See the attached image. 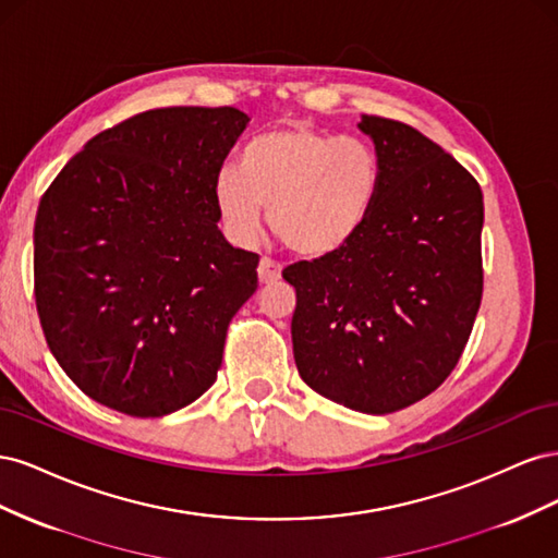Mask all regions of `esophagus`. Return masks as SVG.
I'll use <instances>...</instances> for the list:
<instances>
[{
  "instance_id": "esophagus-1",
  "label": "esophagus",
  "mask_w": 558,
  "mask_h": 558,
  "mask_svg": "<svg viewBox=\"0 0 558 558\" xmlns=\"http://www.w3.org/2000/svg\"><path fill=\"white\" fill-rule=\"evenodd\" d=\"M258 279L260 283L269 286V283H277L281 279V265L275 263L272 258H263L258 265Z\"/></svg>"
}]
</instances>
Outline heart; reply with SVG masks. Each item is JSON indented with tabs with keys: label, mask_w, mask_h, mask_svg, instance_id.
<instances>
[{
	"label": "heart",
	"mask_w": 558,
	"mask_h": 558,
	"mask_svg": "<svg viewBox=\"0 0 558 558\" xmlns=\"http://www.w3.org/2000/svg\"><path fill=\"white\" fill-rule=\"evenodd\" d=\"M384 185L377 150L312 125L256 134L240 150V172L221 170L214 202L228 232L251 242L260 207L275 238L300 258H330L359 238Z\"/></svg>",
	"instance_id": "b5f03b06"
}]
</instances>
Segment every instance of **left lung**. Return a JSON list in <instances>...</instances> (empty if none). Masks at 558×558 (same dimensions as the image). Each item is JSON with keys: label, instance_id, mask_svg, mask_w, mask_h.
Returning <instances> with one entry per match:
<instances>
[{"label": "left lung", "instance_id": "1", "mask_svg": "<svg viewBox=\"0 0 558 558\" xmlns=\"http://www.w3.org/2000/svg\"><path fill=\"white\" fill-rule=\"evenodd\" d=\"M384 185L361 234L330 258L283 269L298 302V373L318 396L391 414L459 363L482 302L477 179L412 125L363 116Z\"/></svg>", "mask_w": 558, "mask_h": 558}]
</instances>
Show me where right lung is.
Here are the masks:
<instances>
[{"label":"right lung","instance_id":"add662e5","mask_svg":"<svg viewBox=\"0 0 558 558\" xmlns=\"http://www.w3.org/2000/svg\"><path fill=\"white\" fill-rule=\"evenodd\" d=\"M248 118L165 107L83 146L39 202L35 298L50 353L83 393L137 418L216 381L258 253L218 230L214 181Z\"/></svg>","mask_w":558,"mask_h":558}]
</instances>
